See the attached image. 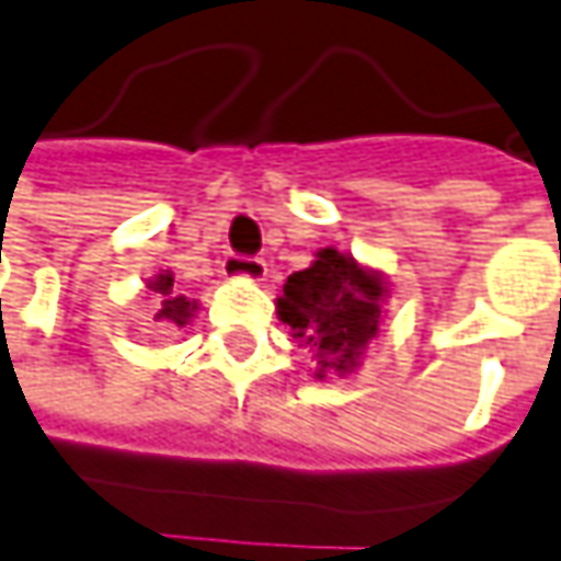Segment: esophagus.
<instances>
[{"label":"esophagus","mask_w":561,"mask_h":561,"mask_svg":"<svg viewBox=\"0 0 561 561\" xmlns=\"http://www.w3.org/2000/svg\"><path fill=\"white\" fill-rule=\"evenodd\" d=\"M221 271L227 277H240V280H265L268 265L262 259H252V255H227Z\"/></svg>","instance_id":"esophagus-1"}]
</instances>
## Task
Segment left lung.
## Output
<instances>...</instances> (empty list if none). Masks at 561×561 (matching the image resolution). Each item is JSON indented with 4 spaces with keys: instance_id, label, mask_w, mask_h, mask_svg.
Listing matches in <instances>:
<instances>
[{
    "instance_id": "left-lung-1",
    "label": "left lung",
    "mask_w": 561,
    "mask_h": 561,
    "mask_svg": "<svg viewBox=\"0 0 561 561\" xmlns=\"http://www.w3.org/2000/svg\"><path fill=\"white\" fill-rule=\"evenodd\" d=\"M387 280L380 271L358 265L350 252L328 247L314 252L309 268L293 271L277 299V318L290 324L299 346L318 358L314 377L350 375L377 336Z\"/></svg>"
}]
</instances>
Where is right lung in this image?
<instances>
[{
  "label": "right lung",
  "instance_id": "obj_1",
  "mask_svg": "<svg viewBox=\"0 0 561 561\" xmlns=\"http://www.w3.org/2000/svg\"><path fill=\"white\" fill-rule=\"evenodd\" d=\"M149 290L159 293V309H156V324L164 331H174V328H186L196 309H199V299H186L181 293L174 290V274L171 271H159L152 280H149Z\"/></svg>",
  "mask_w": 561,
  "mask_h": 561
}]
</instances>
